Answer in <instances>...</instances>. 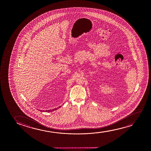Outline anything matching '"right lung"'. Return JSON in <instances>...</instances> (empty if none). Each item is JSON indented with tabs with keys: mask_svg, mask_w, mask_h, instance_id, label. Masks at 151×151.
<instances>
[{
	"mask_svg": "<svg viewBox=\"0 0 151 151\" xmlns=\"http://www.w3.org/2000/svg\"><path fill=\"white\" fill-rule=\"evenodd\" d=\"M48 111H49V110H48Z\"/></svg>",
	"mask_w": 151,
	"mask_h": 151,
	"instance_id": "add662e5",
	"label": "right lung"
}]
</instances>
